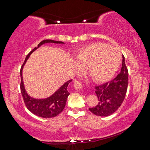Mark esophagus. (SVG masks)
<instances>
[{"instance_id": "1", "label": "esophagus", "mask_w": 150, "mask_h": 150, "mask_svg": "<svg viewBox=\"0 0 150 150\" xmlns=\"http://www.w3.org/2000/svg\"><path fill=\"white\" fill-rule=\"evenodd\" d=\"M73 85H74V87L76 90L80 91L81 89H82L83 86H82V83H81V81H75L74 83H73Z\"/></svg>"}]
</instances>
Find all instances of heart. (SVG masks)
<instances>
[{"mask_svg":"<svg viewBox=\"0 0 150 150\" xmlns=\"http://www.w3.org/2000/svg\"><path fill=\"white\" fill-rule=\"evenodd\" d=\"M76 61L80 69H88L93 81L105 83L111 79L118 69L121 55L116 48L96 42L82 48Z\"/></svg>","mask_w":150,"mask_h":150,"instance_id":"b5f03b06","label":"heart"}]
</instances>
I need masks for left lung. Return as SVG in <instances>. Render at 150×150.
I'll return each instance as SVG.
<instances>
[{
	"label": "left lung",
	"instance_id": "obj_1",
	"mask_svg": "<svg viewBox=\"0 0 150 150\" xmlns=\"http://www.w3.org/2000/svg\"><path fill=\"white\" fill-rule=\"evenodd\" d=\"M120 73L110 82L95 86V93L98 103L93 108H88L94 115L108 116L118 109L125 98L128 85V71L122 56Z\"/></svg>",
	"mask_w": 150,
	"mask_h": 150
}]
</instances>
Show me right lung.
Listing matches in <instances>:
<instances>
[{"label": "right lung", "instance_id": "add662e5", "mask_svg": "<svg viewBox=\"0 0 150 150\" xmlns=\"http://www.w3.org/2000/svg\"><path fill=\"white\" fill-rule=\"evenodd\" d=\"M45 43H55V44H63V42L55 41L52 40H44L38 45L37 47H35L30 52L24 60L20 69V77H21V82H20V91L23 98L25 105L28 110L34 115L42 118H53L57 116L62 112L64 109L69 93L67 91V86L72 80L71 79L64 83L59 89L54 94H53L50 97L44 98V99H36L28 95L24 88L23 79H22V69L26 63L27 59H28L32 53L38 49L40 45L44 44Z\"/></svg>", "mask_w": 150, "mask_h": 150}]
</instances>
